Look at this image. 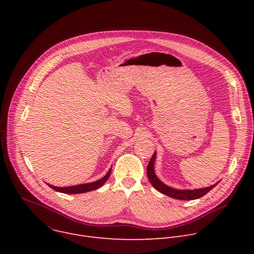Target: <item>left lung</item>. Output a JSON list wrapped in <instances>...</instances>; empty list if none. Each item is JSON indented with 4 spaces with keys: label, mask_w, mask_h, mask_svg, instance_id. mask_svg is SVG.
Listing matches in <instances>:
<instances>
[{
    "label": "left lung",
    "mask_w": 254,
    "mask_h": 254,
    "mask_svg": "<svg viewBox=\"0 0 254 254\" xmlns=\"http://www.w3.org/2000/svg\"><path fill=\"white\" fill-rule=\"evenodd\" d=\"M156 157H157V153L155 152L149 165H148V168H147L148 179L156 190H158L162 194H165L166 196H169V197H172V198L178 199V200H195V199H199V198L203 197L204 195H206L209 191H211L217 184L219 183V182L216 183L210 187L194 189V190H179V189L172 188V187L164 184L162 181L157 177V175L155 173Z\"/></svg>",
    "instance_id": "left-lung-1"
}]
</instances>
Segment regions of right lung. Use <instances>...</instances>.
<instances>
[{"instance_id":"1","label":"right lung","mask_w":254,"mask_h":254,"mask_svg":"<svg viewBox=\"0 0 254 254\" xmlns=\"http://www.w3.org/2000/svg\"><path fill=\"white\" fill-rule=\"evenodd\" d=\"M112 173V169L108 170V172L106 173V175L104 177H102L101 179L95 181V182H91V183H86V184H80V185H76V186H69V187H56L53 185L48 184V186L50 188H52L53 190L57 191V192H61L64 194H80V193H85V192H89V191H93L96 190L98 188H100L106 181L107 179L110 178Z\"/></svg>"}]
</instances>
